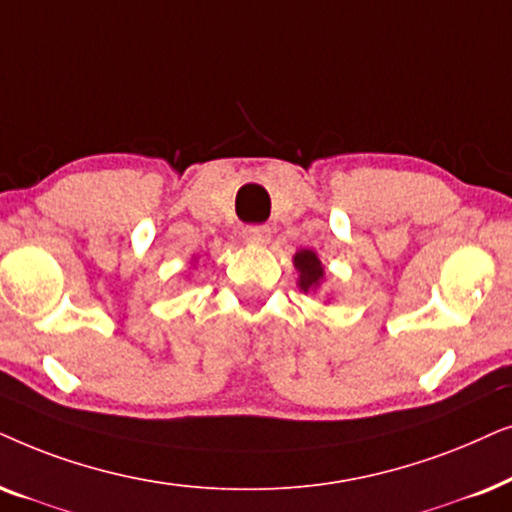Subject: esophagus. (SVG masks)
Wrapping results in <instances>:
<instances>
[{
    "label": "esophagus",
    "mask_w": 512,
    "mask_h": 512,
    "mask_svg": "<svg viewBox=\"0 0 512 512\" xmlns=\"http://www.w3.org/2000/svg\"><path fill=\"white\" fill-rule=\"evenodd\" d=\"M241 236H243L245 243L264 245V243H269L271 229L267 227V224H248V227H243Z\"/></svg>",
    "instance_id": "esophagus-1"
}]
</instances>
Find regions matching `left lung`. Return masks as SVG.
Wrapping results in <instances>:
<instances>
[{
    "label": "left lung",
    "instance_id": "left-lung-1",
    "mask_svg": "<svg viewBox=\"0 0 512 512\" xmlns=\"http://www.w3.org/2000/svg\"><path fill=\"white\" fill-rule=\"evenodd\" d=\"M295 267L299 271V288L304 292H309L311 288H316L323 278V264L316 257V252L311 250H299L295 255Z\"/></svg>",
    "mask_w": 512,
    "mask_h": 512
}]
</instances>
